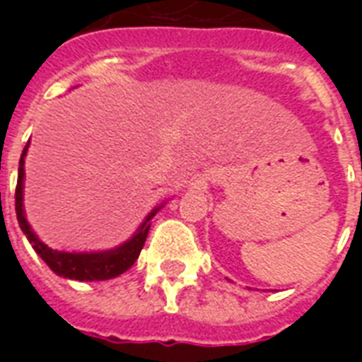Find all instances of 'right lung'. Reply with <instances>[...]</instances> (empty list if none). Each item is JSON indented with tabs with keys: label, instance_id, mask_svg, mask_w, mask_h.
<instances>
[{
	"label": "right lung",
	"instance_id": "add662e5",
	"mask_svg": "<svg viewBox=\"0 0 362 362\" xmlns=\"http://www.w3.org/2000/svg\"><path fill=\"white\" fill-rule=\"evenodd\" d=\"M30 142L25 144L24 152L20 156L18 163V182H16V193H14V209H16V220L30 240L37 255L50 267L52 272H56L62 278L67 280H78V281H103L116 278V276L124 274L125 270L131 269L133 263L139 259L144 242H146L148 231H150V220L158 214L163 204H159L144 218L139 229L133 233V237L122 242L120 246L110 247V250H101V252H65V250H54L47 246L41 238L37 237L33 229H31L30 221L25 220L24 210V163L25 153H28Z\"/></svg>",
	"mask_w": 362,
	"mask_h": 362
}]
</instances>
